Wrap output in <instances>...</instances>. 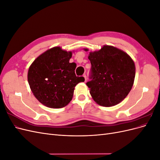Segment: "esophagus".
Here are the masks:
<instances>
[{
	"label": "esophagus",
	"instance_id": "34e87169",
	"mask_svg": "<svg viewBox=\"0 0 160 160\" xmlns=\"http://www.w3.org/2000/svg\"><path fill=\"white\" fill-rule=\"evenodd\" d=\"M83 77L85 78V81L86 82V81H87V76H86V75H85V74H84V75H83Z\"/></svg>",
	"mask_w": 160,
	"mask_h": 160
}]
</instances>
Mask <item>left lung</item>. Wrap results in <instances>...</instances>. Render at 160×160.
<instances>
[{
	"label": "left lung",
	"mask_w": 160,
	"mask_h": 160,
	"mask_svg": "<svg viewBox=\"0 0 160 160\" xmlns=\"http://www.w3.org/2000/svg\"><path fill=\"white\" fill-rule=\"evenodd\" d=\"M88 59L91 64V80L86 85L92 98L104 107L120 103L133 85L135 67L132 58L118 48L104 45L99 51L90 52Z\"/></svg>",
	"instance_id": "1"
}]
</instances>
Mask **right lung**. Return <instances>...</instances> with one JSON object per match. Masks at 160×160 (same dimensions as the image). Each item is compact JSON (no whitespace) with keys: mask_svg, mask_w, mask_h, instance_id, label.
I'll list each match as a JSON object with an SVG mask.
<instances>
[{"mask_svg":"<svg viewBox=\"0 0 160 160\" xmlns=\"http://www.w3.org/2000/svg\"><path fill=\"white\" fill-rule=\"evenodd\" d=\"M72 52L55 47L33 61L28 71V82L34 96L48 108H61L73 96L75 87L84 82L75 73L76 63L69 62Z\"/></svg>","mask_w":160,"mask_h":160,"instance_id":"1","label":"right lung"}]
</instances>
